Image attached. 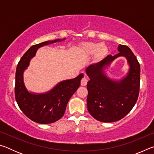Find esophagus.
<instances>
[{"label":"esophagus","mask_w":154,"mask_h":154,"mask_svg":"<svg viewBox=\"0 0 154 154\" xmlns=\"http://www.w3.org/2000/svg\"><path fill=\"white\" fill-rule=\"evenodd\" d=\"M88 83V79L86 77H83V79L81 81V85H83V86H85L87 85Z\"/></svg>","instance_id":"34e87169"}]
</instances>
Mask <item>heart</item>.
<instances>
[{"mask_svg":"<svg viewBox=\"0 0 154 154\" xmlns=\"http://www.w3.org/2000/svg\"><path fill=\"white\" fill-rule=\"evenodd\" d=\"M83 49L87 54L95 53V58L96 59L103 58L108 51L107 46L104 43L98 45L94 43H85L83 45Z\"/></svg>","mask_w":154,"mask_h":154,"instance_id":"b5f03b06","label":"heart"}]
</instances>
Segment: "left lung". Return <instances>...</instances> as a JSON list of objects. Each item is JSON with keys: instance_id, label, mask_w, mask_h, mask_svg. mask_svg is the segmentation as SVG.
Here are the masks:
<instances>
[{"instance_id": "left-lung-1", "label": "left lung", "mask_w": 154, "mask_h": 154, "mask_svg": "<svg viewBox=\"0 0 154 154\" xmlns=\"http://www.w3.org/2000/svg\"><path fill=\"white\" fill-rule=\"evenodd\" d=\"M119 53L109 55L102 61L87 67L90 78L88 82V110L96 120L114 122L126 116L137 103L140 88V64L128 47L118 45ZM119 57H126L129 69L119 80H112L106 73V69Z\"/></svg>"}]
</instances>
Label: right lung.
Listing matches in <instances>:
<instances>
[{
    "label": "right lung",
    "mask_w": 154,
    "mask_h": 154,
    "mask_svg": "<svg viewBox=\"0 0 154 154\" xmlns=\"http://www.w3.org/2000/svg\"><path fill=\"white\" fill-rule=\"evenodd\" d=\"M63 39L54 41L32 45L24 54L18 63L15 72V100L22 111L31 120L38 124H51L62 118L66 110L67 103L80 86L83 74L81 73L74 79L59 82L52 89L44 93L29 92L24 82V72L28 69L30 60L35 56L36 51L45 45Z\"/></svg>",
    "instance_id": "1"
}]
</instances>
